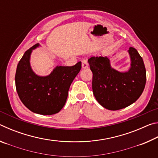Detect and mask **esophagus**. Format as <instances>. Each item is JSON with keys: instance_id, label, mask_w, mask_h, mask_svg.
<instances>
[{"instance_id": "obj_1", "label": "esophagus", "mask_w": 158, "mask_h": 158, "mask_svg": "<svg viewBox=\"0 0 158 158\" xmlns=\"http://www.w3.org/2000/svg\"><path fill=\"white\" fill-rule=\"evenodd\" d=\"M81 66H82V68H83V69H87V68H89V63H88L86 60H82Z\"/></svg>"}]
</instances>
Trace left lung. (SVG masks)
I'll use <instances>...</instances> for the list:
<instances>
[{
	"mask_svg": "<svg viewBox=\"0 0 158 158\" xmlns=\"http://www.w3.org/2000/svg\"><path fill=\"white\" fill-rule=\"evenodd\" d=\"M131 67L121 73L112 68L106 56H93L88 60L93 73L92 88L96 100L109 110H118L130 106L142 94L146 81L143 61L137 50H128Z\"/></svg>",
	"mask_w": 158,
	"mask_h": 158,
	"instance_id": "8db88e82",
	"label": "left lung"
}]
</instances>
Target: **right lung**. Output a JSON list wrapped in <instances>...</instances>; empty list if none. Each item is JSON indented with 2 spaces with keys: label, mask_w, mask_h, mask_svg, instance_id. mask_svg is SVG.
Here are the masks:
<instances>
[{
  "label": "right lung",
  "mask_w": 158,
  "mask_h": 158,
  "mask_svg": "<svg viewBox=\"0 0 158 158\" xmlns=\"http://www.w3.org/2000/svg\"><path fill=\"white\" fill-rule=\"evenodd\" d=\"M35 44L19 62L15 74L16 89L21 101L29 110L41 115L59 112L65 105L72 82L81 68V62L73 66H56L48 76H38L32 69L30 57Z\"/></svg>",
  "instance_id": "right-lung-1"
}]
</instances>
